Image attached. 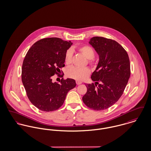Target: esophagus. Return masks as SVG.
<instances>
[{"mask_svg":"<svg viewBox=\"0 0 151 151\" xmlns=\"http://www.w3.org/2000/svg\"><path fill=\"white\" fill-rule=\"evenodd\" d=\"M76 84H77V85H80V84H82V82H81V81H80L77 80V81H76Z\"/></svg>","mask_w":151,"mask_h":151,"instance_id":"obj_1","label":"esophagus"}]
</instances>
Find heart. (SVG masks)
Masks as SVG:
<instances>
[{
	"label": "heart",
	"mask_w": 151,
	"mask_h": 151,
	"mask_svg": "<svg viewBox=\"0 0 151 151\" xmlns=\"http://www.w3.org/2000/svg\"><path fill=\"white\" fill-rule=\"evenodd\" d=\"M78 50L81 52L88 59L92 62V59L94 58L95 52L93 49L88 45H84L79 47ZM73 57V51L71 49L67 50L65 55V62L67 65L71 63ZM91 71L89 68H80L77 67H71L67 68L66 71V75L67 77L78 80H83L86 78L90 74Z\"/></svg>",
	"instance_id": "1"
}]
</instances>
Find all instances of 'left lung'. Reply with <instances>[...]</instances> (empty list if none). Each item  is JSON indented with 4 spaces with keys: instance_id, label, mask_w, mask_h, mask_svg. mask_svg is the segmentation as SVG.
I'll list each match as a JSON object with an SVG mask.
<instances>
[{
    "instance_id": "obj_1",
    "label": "left lung",
    "mask_w": 151,
    "mask_h": 151,
    "mask_svg": "<svg viewBox=\"0 0 151 151\" xmlns=\"http://www.w3.org/2000/svg\"><path fill=\"white\" fill-rule=\"evenodd\" d=\"M89 43L98 55L99 62L91 75L95 84L86 85L87 91L83 101L90 109L103 110L116 104L124 91L130 76L129 58L114 40L94 37Z\"/></svg>"
}]
</instances>
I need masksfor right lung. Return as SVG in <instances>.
Masks as SVG:
<instances>
[{
	"label": "right lung",
	"mask_w": 151,
	"mask_h": 151,
	"mask_svg": "<svg viewBox=\"0 0 151 151\" xmlns=\"http://www.w3.org/2000/svg\"><path fill=\"white\" fill-rule=\"evenodd\" d=\"M73 43L59 38H47L34 43L22 65V82L30 102L44 111L60 108L68 92L76 86L74 79L53 83L52 77L65 66V55Z\"/></svg>",
	"instance_id": "right-lung-1"
}]
</instances>
